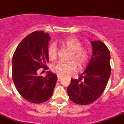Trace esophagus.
Returning <instances> with one entry per match:
<instances>
[{
    "label": "esophagus",
    "mask_w": 124,
    "mask_h": 124,
    "mask_svg": "<svg viewBox=\"0 0 124 124\" xmlns=\"http://www.w3.org/2000/svg\"><path fill=\"white\" fill-rule=\"evenodd\" d=\"M62 80V77H59V76H58V81H60V80Z\"/></svg>",
    "instance_id": "esophagus-1"
}]
</instances>
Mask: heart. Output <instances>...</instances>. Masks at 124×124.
I'll use <instances>...</instances> for the list:
<instances>
[{
  "label": "heart",
  "mask_w": 124,
  "mask_h": 124,
  "mask_svg": "<svg viewBox=\"0 0 124 124\" xmlns=\"http://www.w3.org/2000/svg\"><path fill=\"white\" fill-rule=\"evenodd\" d=\"M62 45L72 52L70 60L71 62L65 63L59 62L52 66V70L59 77H66L77 71V63L79 68H83L88 62L89 54L85 49H83L81 41L77 38H68L62 41ZM47 56L49 59L54 60L57 57V46L51 44L47 49ZM74 61V62H72Z\"/></svg>",
  "instance_id": "heart-1"
}]
</instances>
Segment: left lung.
<instances>
[{
	"instance_id": "obj_1",
	"label": "left lung",
	"mask_w": 124,
	"mask_h": 124,
	"mask_svg": "<svg viewBox=\"0 0 124 124\" xmlns=\"http://www.w3.org/2000/svg\"><path fill=\"white\" fill-rule=\"evenodd\" d=\"M92 56L78 80L72 79L67 93L77 104L88 105L103 93L111 74L110 53L105 44L99 40L91 41ZM83 78V81L80 80Z\"/></svg>"
}]
</instances>
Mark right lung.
<instances>
[{
	"mask_svg": "<svg viewBox=\"0 0 124 124\" xmlns=\"http://www.w3.org/2000/svg\"><path fill=\"white\" fill-rule=\"evenodd\" d=\"M50 39V35L43 31L33 32L21 41L13 57L15 86L23 98L33 103L49 100L58 80L57 75L50 71L44 77L38 74L39 68L47 69Z\"/></svg>",
	"mask_w": 124,
	"mask_h": 124,
	"instance_id": "right-lung-1",
	"label": "right lung"
}]
</instances>
